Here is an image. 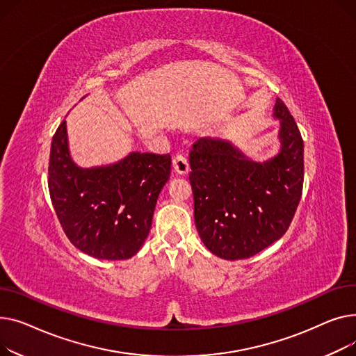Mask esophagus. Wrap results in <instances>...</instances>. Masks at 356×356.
<instances>
[{"label":"esophagus","mask_w":356,"mask_h":356,"mask_svg":"<svg viewBox=\"0 0 356 356\" xmlns=\"http://www.w3.org/2000/svg\"><path fill=\"white\" fill-rule=\"evenodd\" d=\"M172 166H174V171L178 175H186L188 172H190V165H188V159L181 154L174 158Z\"/></svg>","instance_id":"obj_1"}]
</instances>
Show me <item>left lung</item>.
Segmentation results:
<instances>
[{"mask_svg": "<svg viewBox=\"0 0 356 356\" xmlns=\"http://www.w3.org/2000/svg\"><path fill=\"white\" fill-rule=\"evenodd\" d=\"M279 151L257 162L233 142L200 138L190 154L194 218L204 245L224 260L248 259L277 241L303 188V139L277 97Z\"/></svg>", "mask_w": 356, "mask_h": 356, "instance_id": "8db88e82", "label": "left lung"}]
</instances>
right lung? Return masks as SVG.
Returning <instances> with one entry per match:
<instances>
[{
	"label": "right lung",
	"mask_w": 356,
	"mask_h": 356,
	"mask_svg": "<svg viewBox=\"0 0 356 356\" xmlns=\"http://www.w3.org/2000/svg\"><path fill=\"white\" fill-rule=\"evenodd\" d=\"M171 156L131 152L118 162L83 168L72 158L66 119L51 142L49 191L67 238L100 260L135 256L152 225Z\"/></svg>",
	"instance_id": "right-lung-1"
}]
</instances>
